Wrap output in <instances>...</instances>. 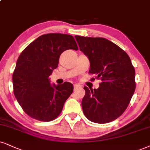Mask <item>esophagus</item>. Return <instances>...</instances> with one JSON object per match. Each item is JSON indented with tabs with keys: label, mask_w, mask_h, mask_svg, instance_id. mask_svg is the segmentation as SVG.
Segmentation results:
<instances>
[{
	"label": "esophagus",
	"mask_w": 150,
	"mask_h": 150,
	"mask_svg": "<svg viewBox=\"0 0 150 150\" xmlns=\"http://www.w3.org/2000/svg\"><path fill=\"white\" fill-rule=\"evenodd\" d=\"M79 88H80V86H79V85H77V84L74 85V91H76L77 89H79Z\"/></svg>",
	"instance_id": "esophagus-1"
}]
</instances>
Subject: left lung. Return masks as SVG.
I'll use <instances>...</instances> for the list:
<instances>
[{"label":"left lung","mask_w":150,"mask_h":150,"mask_svg":"<svg viewBox=\"0 0 150 150\" xmlns=\"http://www.w3.org/2000/svg\"><path fill=\"white\" fill-rule=\"evenodd\" d=\"M75 38L89 59L90 74L101 80L98 89L84 87L86 95L81 103L83 113L95 123L113 121L125 111L136 89L131 59L124 50L105 38L78 35Z\"/></svg>","instance_id":"1"}]
</instances>
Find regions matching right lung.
<instances>
[{
	"mask_svg": "<svg viewBox=\"0 0 150 150\" xmlns=\"http://www.w3.org/2000/svg\"><path fill=\"white\" fill-rule=\"evenodd\" d=\"M68 49H79L73 37L49 33L31 42L18 56L12 75L14 94L24 112L33 119L55 120L73 92L71 83L51 86L49 79L58 67L61 53Z\"/></svg>",
	"mask_w": 150,
	"mask_h": 150,
	"instance_id": "1",
	"label": "right lung"
}]
</instances>
